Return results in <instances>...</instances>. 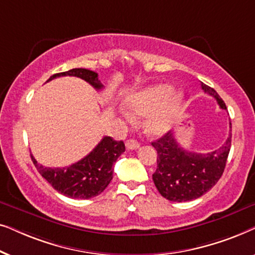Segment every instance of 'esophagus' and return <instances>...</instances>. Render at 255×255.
Here are the masks:
<instances>
[{
	"label": "esophagus",
	"mask_w": 255,
	"mask_h": 255,
	"mask_svg": "<svg viewBox=\"0 0 255 255\" xmlns=\"http://www.w3.org/2000/svg\"><path fill=\"white\" fill-rule=\"evenodd\" d=\"M125 145H127L128 149H137L139 147V142L137 140H134V139H128V140L125 142Z\"/></svg>",
	"instance_id": "1"
}]
</instances>
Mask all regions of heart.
<instances>
[{"label": "heart", "mask_w": 255, "mask_h": 255, "mask_svg": "<svg viewBox=\"0 0 255 255\" xmlns=\"http://www.w3.org/2000/svg\"><path fill=\"white\" fill-rule=\"evenodd\" d=\"M182 103V94L172 92L169 85H156L144 89L128 101L132 116H150L145 123L149 135L160 137L172 128Z\"/></svg>", "instance_id": "obj_1"}]
</instances>
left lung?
Masks as SVG:
<instances>
[{"mask_svg": "<svg viewBox=\"0 0 255 255\" xmlns=\"http://www.w3.org/2000/svg\"><path fill=\"white\" fill-rule=\"evenodd\" d=\"M201 86L215 97L222 109H226L214 88L203 82ZM152 146L158 152V166L152 177L159 193L173 202L193 201L208 193L223 175L231 147V132L221 147L209 153L186 151L177 144L172 132L152 141Z\"/></svg>", "mask_w": 255, "mask_h": 255, "instance_id": "left-lung-1", "label": "left lung"}]
</instances>
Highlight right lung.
Instances as JSON below:
<instances>
[{"instance_id": "obj_1", "label": "right lung", "mask_w": 255, "mask_h": 255, "mask_svg": "<svg viewBox=\"0 0 255 255\" xmlns=\"http://www.w3.org/2000/svg\"><path fill=\"white\" fill-rule=\"evenodd\" d=\"M76 76L101 90L103 85L97 73L86 68H73L71 71L58 73L47 80L51 81L59 76ZM125 151L123 141L111 137H103L99 145L80 161L62 168H51L39 165L31 154V159L40 175L59 193L71 198H92L100 195L113 180V165Z\"/></svg>"}]
</instances>
